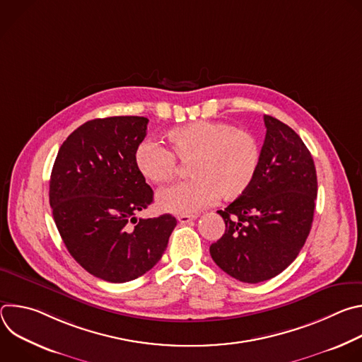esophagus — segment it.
I'll use <instances>...</instances> for the list:
<instances>
[{
	"instance_id": "obj_1",
	"label": "esophagus",
	"mask_w": 362,
	"mask_h": 362,
	"mask_svg": "<svg viewBox=\"0 0 362 362\" xmlns=\"http://www.w3.org/2000/svg\"><path fill=\"white\" fill-rule=\"evenodd\" d=\"M197 216H194V215H180V216H177V221L180 222V223H189V222H192V221H194Z\"/></svg>"
}]
</instances>
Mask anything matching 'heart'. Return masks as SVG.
Here are the masks:
<instances>
[{
    "label": "heart",
    "instance_id": "1",
    "mask_svg": "<svg viewBox=\"0 0 362 362\" xmlns=\"http://www.w3.org/2000/svg\"><path fill=\"white\" fill-rule=\"evenodd\" d=\"M168 148L143 140L134 150V166L154 185L172 180L177 162L187 163L190 179L163 189L158 194L160 209L190 215L218 197L235 200L253 183L261 165V144L247 130L229 123L200 120L166 134Z\"/></svg>",
    "mask_w": 362,
    "mask_h": 362
}]
</instances>
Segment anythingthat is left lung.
<instances>
[{
  "instance_id": "8db88e82",
  "label": "left lung",
  "mask_w": 362,
  "mask_h": 362,
  "mask_svg": "<svg viewBox=\"0 0 362 362\" xmlns=\"http://www.w3.org/2000/svg\"><path fill=\"white\" fill-rule=\"evenodd\" d=\"M264 122L259 170L240 197L218 211L226 230L209 249L223 272L246 284L268 281L295 261L311 230L318 192L302 139L272 116Z\"/></svg>"
}]
</instances>
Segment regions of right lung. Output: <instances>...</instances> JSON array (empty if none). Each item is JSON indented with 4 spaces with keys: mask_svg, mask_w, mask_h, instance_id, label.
Wrapping results in <instances>:
<instances>
[{
    "mask_svg": "<svg viewBox=\"0 0 362 362\" xmlns=\"http://www.w3.org/2000/svg\"><path fill=\"white\" fill-rule=\"evenodd\" d=\"M148 120L94 119L62 144L49 177V206L74 259L103 281H133L156 265L176 219H137L153 190L134 166V150Z\"/></svg>",
    "mask_w": 362,
    "mask_h": 362,
    "instance_id": "obj_1",
    "label": "right lung"
}]
</instances>
